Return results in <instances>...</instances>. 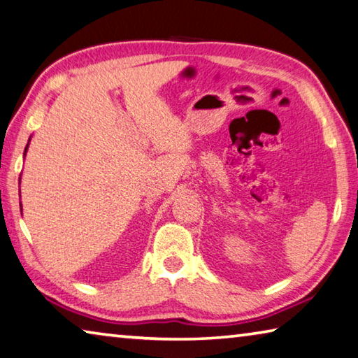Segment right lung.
I'll return each mask as SVG.
<instances>
[{"instance_id": "add662e5", "label": "right lung", "mask_w": 358, "mask_h": 358, "mask_svg": "<svg viewBox=\"0 0 358 358\" xmlns=\"http://www.w3.org/2000/svg\"><path fill=\"white\" fill-rule=\"evenodd\" d=\"M29 141H31V138L28 140V144H27V148H24V155H27V150H28V146H29Z\"/></svg>"}]
</instances>
